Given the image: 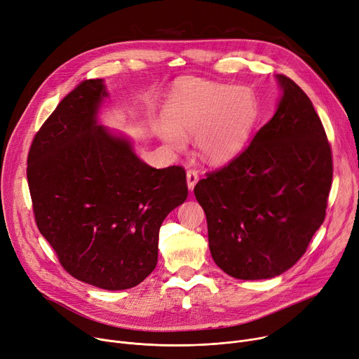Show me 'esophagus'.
<instances>
[{
	"instance_id": "esophagus-1",
	"label": "esophagus",
	"mask_w": 359,
	"mask_h": 359,
	"mask_svg": "<svg viewBox=\"0 0 359 359\" xmlns=\"http://www.w3.org/2000/svg\"><path fill=\"white\" fill-rule=\"evenodd\" d=\"M197 182H198V172L194 170L187 171V185H188L189 191H193Z\"/></svg>"
}]
</instances>
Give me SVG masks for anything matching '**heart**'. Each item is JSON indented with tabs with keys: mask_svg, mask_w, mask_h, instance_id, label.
<instances>
[{
	"mask_svg": "<svg viewBox=\"0 0 359 359\" xmlns=\"http://www.w3.org/2000/svg\"><path fill=\"white\" fill-rule=\"evenodd\" d=\"M165 118L154 123L155 135L174 151L194 136L197 155L220 165L246 146L258 117V100L249 87L200 78H182L168 94Z\"/></svg>",
	"mask_w": 359,
	"mask_h": 359,
	"instance_id": "obj_1",
	"label": "heart"
}]
</instances>
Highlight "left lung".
I'll return each mask as SVG.
<instances>
[{
	"label": "left lung",
	"mask_w": 359,
	"mask_h": 359,
	"mask_svg": "<svg viewBox=\"0 0 359 359\" xmlns=\"http://www.w3.org/2000/svg\"><path fill=\"white\" fill-rule=\"evenodd\" d=\"M276 79V114L245 152L194 188L212 257L238 280L281 276L304 255L332 185L330 146L310 98L285 75Z\"/></svg>",
	"instance_id": "obj_1"
}]
</instances>
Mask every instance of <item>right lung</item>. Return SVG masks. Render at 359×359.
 I'll return each mask as SVG.
<instances>
[{
  "instance_id": "add662e5",
  "label": "right lung",
  "mask_w": 359,
  "mask_h": 359,
  "mask_svg": "<svg viewBox=\"0 0 359 359\" xmlns=\"http://www.w3.org/2000/svg\"><path fill=\"white\" fill-rule=\"evenodd\" d=\"M104 79L63 98L32 143L27 181L40 233L71 276L102 290L140 284L158 262L159 229L187 200L181 166L156 170L100 123Z\"/></svg>"
}]
</instances>
